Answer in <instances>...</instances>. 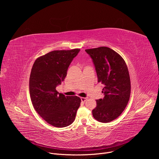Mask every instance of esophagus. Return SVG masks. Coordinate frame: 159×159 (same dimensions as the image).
<instances>
[{"mask_svg":"<svg viewBox=\"0 0 159 159\" xmlns=\"http://www.w3.org/2000/svg\"><path fill=\"white\" fill-rule=\"evenodd\" d=\"M80 99H81V101H82V102H85V101L87 99V98H80Z\"/></svg>","mask_w":159,"mask_h":159,"instance_id":"esophagus-1","label":"esophagus"}]
</instances>
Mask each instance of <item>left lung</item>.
<instances>
[{"instance_id":"obj_1","label":"left lung","mask_w":159,"mask_h":159,"mask_svg":"<svg viewBox=\"0 0 159 159\" xmlns=\"http://www.w3.org/2000/svg\"><path fill=\"white\" fill-rule=\"evenodd\" d=\"M93 59L98 82L104 85L103 99L96 100L93 117L101 123L116 119L125 110L129 99L131 82L127 65L115 51L106 47L87 49Z\"/></svg>"}]
</instances>
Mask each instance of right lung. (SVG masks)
Masks as SVG:
<instances>
[{
    "label": "right lung",
    "mask_w": 159,
    "mask_h": 159,
    "mask_svg": "<svg viewBox=\"0 0 159 159\" xmlns=\"http://www.w3.org/2000/svg\"><path fill=\"white\" fill-rule=\"evenodd\" d=\"M79 52L80 49L52 51L38 58L32 67L30 77L32 104L38 115L55 127L71 125L80 105L79 97L65 96L56 90Z\"/></svg>",
    "instance_id": "1"
}]
</instances>
